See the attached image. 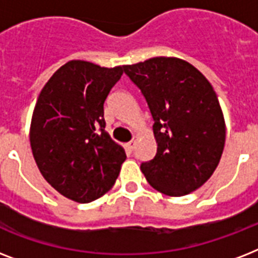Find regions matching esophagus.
Instances as JSON below:
<instances>
[{
  "instance_id": "1",
  "label": "esophagus",
  "mask_w": 258,
  "mask_h": 258,
  "mask_svg": "<svg viewBox=\"0 0 258 258\" xmlns=\"http://www.w3.org/2000/svg\"><path fill=\"white\" fill-rule=\"evenodd\" d=\"M137 142H138V137H134L133 141L128 142V143L125 145V147H127V149H128L130 151H131V150H134V147L137 146Z\"/></svg>"
}]
</instances>
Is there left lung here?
I'll return each mask as SVG.
<instances>
[{
    "instance_id": "left-lung-1",
    "label": "left lung",
    "mask_w": 258,
    "mask_h": 258,
    "mask_svg": "<svg viewBox=\"0 0 258 258\" xmlns=\"http://www.w3.org/2000/svg\"><path fill=\"white\" fill-rule=\"evenodd\" d=\"M153 115L157 154L141 165L155 190L182 197L213 175L225 147L226 125L217 93L186 60L151 57L123 66Z\"/></svg>"
}]
</instances>
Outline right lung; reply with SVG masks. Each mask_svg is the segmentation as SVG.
Segmentation results:
<instances>
[{
    "label": "right lung",
    "instance_id": "right-lung-1",
    "mask_svg": "<svg viewBox=\"0 0 258 258\" xmlns=\"http://www.w3.org/2000/svg\"><path fill=\"white\" fill-rule=\"evenodd\" d=\"M123 71L71 60L52 75L34 105L29 141L38 170L79 204L111 190L125 161L124 149L104 130V101Z\"/></svg>",
    "mask_w": 258,
    "mask_h": 258
}]
</instances>
